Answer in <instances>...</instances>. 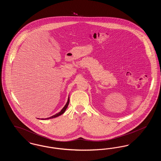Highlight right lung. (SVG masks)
Returning <instances> with one entry per match:
<instances>
[{
	"instance_id": "add662e5",
	"label": "right lung",
	"mask_w": 161,
	"mask_h": 161,
	"mask_svg": "<svg viewBox=\"0 0 161 161\" xmlns=\"http://www.w3.org/2000/svg\"><path fill=\"white\" fill-rule=\"evenodd\" d=\"M69 97H68V101H67V103H66V104H65V106L63 107V108H62L61 110V111L60 112H58V113H57V114H56L55 115H53V116H51V117H49V118H42V119H42V120H45V119H52V118H56V117H58V116H60V115H62V114H63L64 112H65V111H66V108H68V105H69Z\"/></svg>"
}]
</instances>
